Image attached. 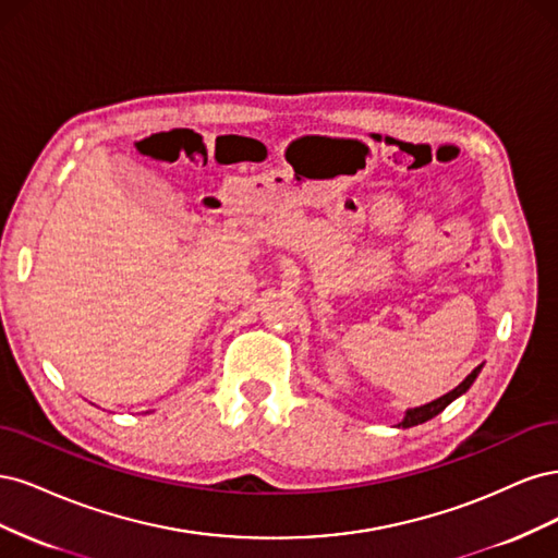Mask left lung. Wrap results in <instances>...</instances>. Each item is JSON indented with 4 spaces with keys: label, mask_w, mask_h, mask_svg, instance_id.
I'll list each match as a JSON object with an SVG mask.
<instances>
[{
    "label": "left lung",
    "mask_w": 558,
    "mask_h": 558,
    "mask_svg": "<svg viewBox=\"0 0 558 558\" xmlns=\"http://www.w3.org/2000/svg\"><path fill=\"white\" fill-rule=\"evenodd\" d=\"M482 371V366H477V368H473V373L465 377V380L459 385V387H454L452 391H447L445 397H440V399H436V401H430V403H426V405H420V408H410L408 412H405V417H403V422L399 424L401 428H410V426H417V424H424V422H428L430 417H436L438 412H442L449 403H452L454 399H459L461 393H465L471 389V385L475 383V377H477V373Z\"/></svg>",
    "instance_id": "obj_1"
}]
</instances>
